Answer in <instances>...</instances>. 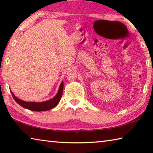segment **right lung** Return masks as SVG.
<instances>
[{
  "label": "right lung",
  "mask_w": 153,
  "mask_h": 153,
  "mask_svg": "<svg viewBox=\"0 0 153 153\" xmlns=\"http://www.w3.org/2000/svg\"><path fill=\"white\" fill-rule=\"evenodd\" d=\"M63 82H62L61 83L60 86H59L57 94H56L55 97L51 100H47V101L41 102L24 101V100H20L15 97L13 93L11 92H11L15 101H16L20 106H22V107H23L24 108H27V109L33 111H45L50 110L51 108L55 107L56 106L58 105L59 102L60 101L61 98L62 94H63Z\"/></svg>",
  "instance_id": "right-lung-1"
}]
</instances>
